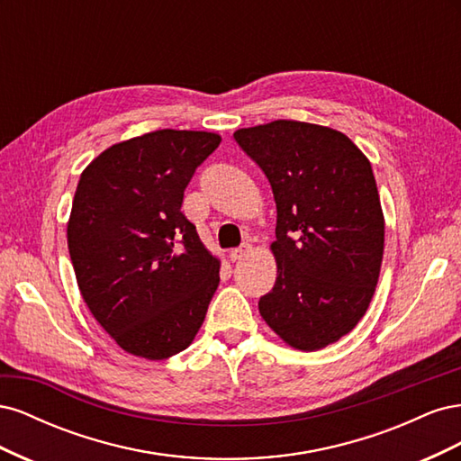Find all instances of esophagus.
<instances>
[{
    "label": "esophagus",
    "mask_w": 461,
    "mask_h": 461,
    "mask_svg": "<svg viewBox=\"0 0 461 461\" xmlns=\"http://www.w3.org/2000/svg\"><path fill=\"white\" fill-rule=\"evenodd\" d=\"M249 252H252V246L244 244V246H240V248L232 249V252L229 254V258H230V261H240V259H244Z\"/></svg>",
    "instance_id": "esophagus-1"
}]
</instances>
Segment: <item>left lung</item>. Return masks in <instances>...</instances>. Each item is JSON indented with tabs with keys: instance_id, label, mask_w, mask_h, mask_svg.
Wrapping results in <instances>:
<instances>
[{
	"instance_id": "1",
	"label": "left lung",
	"mask_w": 461,
	"mask_h": 461,
	"mask_svg": "<svg viewBox=\"0 0 461 461\" xmlns=\"http://www.w3.org/2000/svg\"><path fill=\"white\" fill-rule=\"evenodd\" d=\"M234 140L269 178L276 281L259 313L294 350L315 352L350 332L379 283L384 215L371 163L323 124L276 119Z\"/></svg>"
}]
</instances>
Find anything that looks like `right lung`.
I'll use <instances>...</instances> for the list:
<instances>
[{"label": "right lung", "mask_w": 461, "mask_h": 461, "mask_svg": "<svg viewBox=\"0 0 461 461\" xmlns=\"http://www.w3.org/2000/svg\"><path fill=\"white\" fill-rule=\"evenodd\" d=\"M217 132L161 129L117 142L80 175L67 221L77 285L124 352L167 359L196 339L221 259L180 212Z\"/></svg>", "instance_id": "add662e5"}]
</instances>
